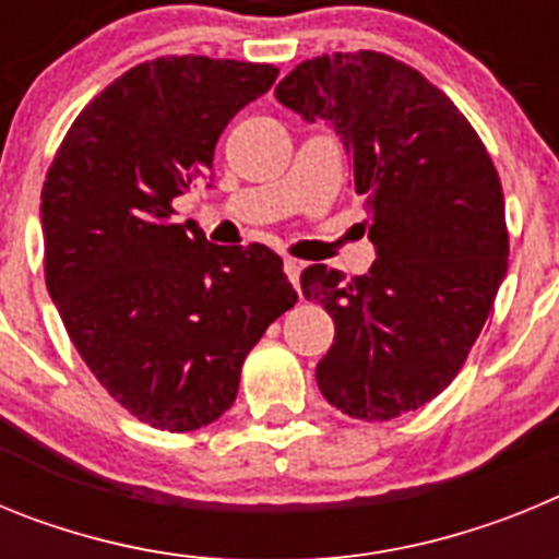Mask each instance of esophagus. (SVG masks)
<instances>
[{"label":"esophagus","mask_w":559,"mask_h":559,"mask_svg":"<svg viewBox=\"0 0 559 559\" xmlns=\"http://www.w3.org/2000/svg\"><path fill=\"white\" fill-rule=\"evenodd\" d=\"M283 269H285V276H288L290 283H294V288L299 290V271H302V263H299V260H285L283 263Z\"/></svg>","instance_id":"obj_1"}]
</instances>
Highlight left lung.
I'll list each match as a JSON object with an SVG mask.
<instances>
[{
  "label": "left lung",
  "mask_w": 559,
  "mask_h": 559,
  "mask_svg": "<svg viewBox=\"0 0 559 559\" xmlns=\"http://www.w3.org/2000/svg\"><path fill=\"white\" fill-rule=\"evenodd\" d=\"M274 95L344 140L378 251L349 283L328 265L302 271L305 299L335 322L316 383L355 419L417 412L459 374L507 274L496 165L451 97L383 52L310 58Z\"/></svg>",
  "instance_id": "8db88e82"
}]
</instances>
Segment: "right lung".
Instances as JSON below:
<instances>
[{"instance_id":"right-lung-1","label":"right lung","mask_w":559,"mask_h":559,"mask_svg":"<svg viewBox=\"0 0 559 559\" xmlns=\"http://www.w3.org/2000/svg\"><path fill=\"white\" fill-rule=\"evenodd\" d=\"M280 69L165 56L128 69L63 136L41 190L44 280L100 386L147 426L199 431L231 408L246 355L294 308L269 246H215L173 201Z\"/></svg>"}]
</instances>
